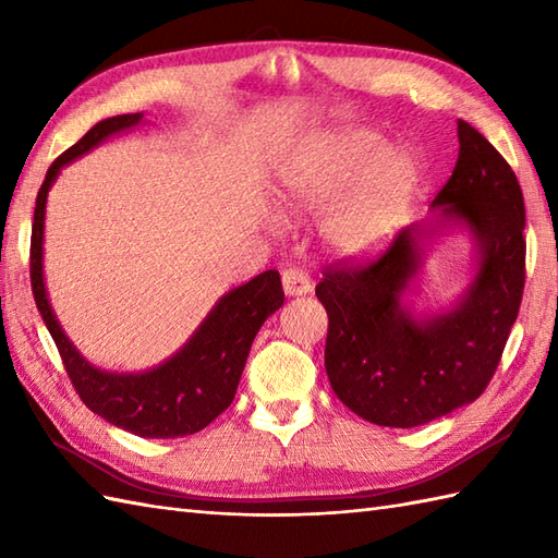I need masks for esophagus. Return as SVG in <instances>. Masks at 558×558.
Returning a JSON list of instances; mask_svg holds the SVG:
<instances>
[{
    "instance_id": "1",
    "label": "esophagus",
    "mask_w": 558,
    "mask_h": 558,
    "mask_svg": "<svg viewBox=\"0 0 558 558\" xmlns=\"http://www.w3.org/2000/svg\"><path fill=\"white\" fill-rule=\"evenodd\" d=\"M282 288H286V294H290V298H300V294L312 292L310 272L300 266L286 268L282 270Z\"/></svg>"
}]
</instances>
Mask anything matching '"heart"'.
I'll use <instances>...</instances> for the list:
<instances>
[{"label":"heart","instance_id":"heart-1","mask_svg":"<svg viewBox=\"0 0 558 558\" xmlns=\"http://www.w3.org/2000/svg\"><path fill=\"white\" fill-rule=\"evenodd\" d=\"M366 129H340L304 146L278 174V201L322 216L324 242L342 256L381 246L405 216L420 184V162L405 148H384Z\"/></svg>","mask_w":558,"mask_h":558}]
</instances>
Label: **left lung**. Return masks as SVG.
Masks as SVG:
<instances>
[{"instance_id": "obj_1", "label": "left lung", "mask_w": 558, "mask_h": 558, "mask_svg": "<svg viewBox=\"0 0 558 558\" xmlns=\"http://www.w3.org/2000/svg\"><path fill=\"white\" fill-rule=\"evenodd\" d=\"M453 174L434 196L436 222L475 234L480 270L453 312L414 322L400 298L420 266V240L438 225L400 230L381 254L338 260L316 298L326 306V372L336 396L378 426L410 429L477 400L501 362L525 288V204L511 165L458 120Z\"/></svg>"}]
</instances>
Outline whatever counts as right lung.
Instances as JSON below:
<instances>
[{
  "mask_svg": "<svg viewBox=\"0 0 558 558\" xmlns=\"http://www.w3.org/2000/svg\"><path fill=\"white\" fill-rule=\"evenodd\" d=\"M136 114L102 120L59 156L45 174L35 198L31 232V288L43 322L50 330L64 369L86 408L102 420L144 438H177L196 434L230 408L252 342L266 318L286 302L278 270H266L213 306L192 340L146 374H110L90 366L71 345L47 302L43 282V230L47 192L66 162L88 153L108 136L141 122Z\"/></svg>",
  "mask_w": 558,
  "mask_h": 558,
  "instance_id": "obj_1",
  "label": "right lung"
}]
</instances>
